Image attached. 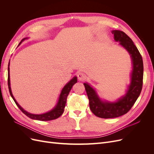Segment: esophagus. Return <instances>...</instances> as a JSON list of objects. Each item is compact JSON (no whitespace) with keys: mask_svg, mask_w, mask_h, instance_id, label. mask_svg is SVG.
I'll use <instances>...</instances> for the list:
<instances>
[{"mask_svg":"<svg viewBox=\"0 0 154 154\" xmlns=\"http://www.w3.org/2000/svg\"><path fill=\"white\" fill-rule=\"evenodd\" d=\"M77 76H78V80H80V81H82V82H83V80H85V78H86V77H85V74H83V73L82 72H78Z\"/></svg>","mask_w":154,"mask_h":154,"instance_id":"esophagus-1","label":"esophagus"}]
</instances>
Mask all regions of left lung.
Returning a JSON list of instances; mask_svg holds the SVG:
<instances>
[{"instance_id":"8db88e82","label":"left lung","mask_w":154,"mask_h":154,"mask_svg":"<svg viewBox=\"0 0 154 154\" xmlns=\"http://www.w3.org/2000/svg\"><path fill=\"white\" fill-rule=\"evenodd\" d=\"M112 32L114 36V40L116 42H119V44L128 51L132 60L133 71L131 75V83L127 94L117 102L111 103L103 101L88 83H83L89 100L91 110L97 117L105 119L119 117L127 114L131 109L140 95L143 79V58L132 39L123 31L114 30Z\"/></svg>"}]
</instances>
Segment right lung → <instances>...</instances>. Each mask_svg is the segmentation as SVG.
<instances>
[{"label": "right lung", "mask_w": 154, "mask_h": 154, "mask_svg": "<svg viewBox=\"0 0 154 154\" xmlns=\"http://www.w3.org/2000/svg\"><path fill=\"white\" fill-rule=\"evenodd\" d=\"M25 39H26V38L22 39V41L20 42L19 45L21 44L22 42ZM9 66H10V63H9V65H8V88H9V91H10V95L12 97V98L13 99L14 101L15 102L16 105H17V106L19 108V109L23 113H24L25 115H26L27 116V117H29L31 119L39 120V121H50V120L57 119L63 114V111H64V108H65V106H66L67 97V96L69 95V93L70 91H71L72 86L77 82V78L76 77H74L72 80L69 83H67V84L65 85V87L63 88L61 94H60V95L58 103H57V106H56L52 110H51V111L48 112L43 114H32L27 112H26V110L23 109L22 107L18 104L15 99L14 98V97L12 94L11 91V87H10V67H9Z\"/></svg>", "instance_id": "right-lung-1"}]
</instances>
